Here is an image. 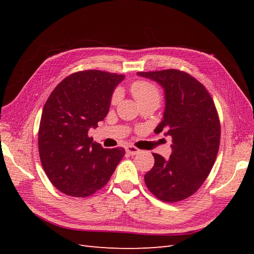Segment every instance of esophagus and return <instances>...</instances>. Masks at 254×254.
I'll return each instance as SVG.
<instances>
[{
    "label": "esophagus",
    "instance_id": "1",
    "mask_svg": "<svg viewBox=\"0 0 254 254\" xmlns=\"http://www.w3.org/2000/svg\"><path fill=\"white\" fill-rule=\"evenodd\" d=\"M126 151L129 153L130 156H135L137 155V153H140V149L136 148L135 146H132V145H128L126 147Z\"/></svg>",
    "mask_w": 254,
    "mask_h": 254
}]
</instances>
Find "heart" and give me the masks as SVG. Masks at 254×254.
<instances>
[{
    "label": "heart",
    "instance_id": "b5f03b06",
    "mask_svg": "<svg viewBox=\"0 0 254 254\" xmlns=\"http://www.w3.org/2000/svg\"><path fill=\"white\" fill-rule=\"evenodd\" d=\"M130 91H131L133 98L139 105L147 102H160V92L155 84H152L151 82L145 80L134 81L130 87ZM120 91H114L111 97L112 104L117 103L120 99Z\"/></svg>",
    "mask_w": 254,
    "mask_h": 254
}]
</instances>
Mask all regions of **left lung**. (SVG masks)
Masks as SVG:
<instances>
[{
    "label": "left lung",
    "mask_w": 254,
    "mask_h": 254,
    "mask_svg": "<svg viewBox=\"0 0 254 254\" xmlns=\"http://www.w3.org/2000/svg\"><path fill=\"white\" fill-rule=\"evenodd\" d=\"M164 89L163 120L155 132L173 139L172 155L165 160L152 153L155 165L145 174L146 187L160 200L181 201L202 186L216 159L220 123L213 99L193 76L179 70L137 72Z\"/></svg>",
    "instance_id": "obj_1"
}]
</instances>
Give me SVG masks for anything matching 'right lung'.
Segmentation results:
<instances>
[{
    "mask_svg": "<svg viewBox=\"0 0 254 254\" xmlns=\"http://www.w3.org/2000/svg\"><path fill=\"white\" fill-rule=\"evenodd\" d=\"M125 78L98 70L71 74L45 103L38 132L43 170L52 184L73 197L104 188L125 155L123 147L103 148L89 137L109 112L114 89Z\"/></svg>",
    "mask_w": 254,
    "mask_h": 254,
    "instance_id": "add662e5",
    "label": "right lung"
}]
</instances>
